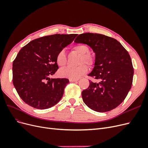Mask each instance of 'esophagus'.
<instances>
[{
    "label": "esophagus",
    "mask_w": 148,
    "mask_h": 148,
    "mask_svg": "<svg viewBox=\"0 0 148 148\" xmlns=\"http://www.w3.org/2000/svg\"><path fill=\"white\" fill-rule=\"evenodd\" d=\"M79 79H69L70 82H77L78 81Z\"/></svg>",
    "instance_id": "34e87169"
}]
</instances>
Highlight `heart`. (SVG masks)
<instances>
[{"label":"heart","instance_id":"obj_1","mask_svg":"<svg viewBox=\"0 0 148 148\" xmlns=\"http://www.w3.org/2000/svg\"><path fill=\"white\" fill-rule=\"evenodd\" d=\"M73 50L75 53L81 55L80 63H85L89 65H91L94 63L93 57L89 54V49L88 47L84 44H77L73 48ZM67 61L66 55L65 51L62 50L58 53L56 56V62L57 65L63 66L66 65ZM88 67L85 65H82L76 68L65 67L60 69L59 71L60 76L64 78L77 79L86 73Z\"/></svg>","mask_w":148,"mask_h":148}]
</instances>
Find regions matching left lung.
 Listing matches in <instances>:
<instances>
[{
  "label": "left lung",
  "instance_id": "obj_1",
  "mask_svg": "<svg viewBox=\"0 0 148 148\" xmlns=\"http://www.w3.org/2000/svg\"><path fill=\"white\" fill-rule=\"evenodd\" d=\"M74 42L92 48L94 66L88 75L100 80L89 82L82 92L83 102L95 111H111L123 102L132 86L134 69L129 53L117 40L103 34L83 33Z\"/></svg>",
  "mask_w": 148,
  "mask_h": 148
}]
</instances>
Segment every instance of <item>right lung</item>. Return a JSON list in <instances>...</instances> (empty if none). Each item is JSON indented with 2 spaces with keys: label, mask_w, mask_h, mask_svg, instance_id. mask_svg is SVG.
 Listing matches in <instances>:
<instances>
[{
  "label": "right lung",
  "mask_w": 148,
  "mask_h": 148,
  "mask_svg": "<svg viewBox=\"0 0 148 148\" xmlns=\"http://www.w3.org/2000/svg\"><path fill=\"white\" fill-rule=\"evenodd\" d=\"M77 34L47 36L29 42L12 63V82L22 100L38 110L56 105L63 97L67 79L50 78L59 68L56 56Z\"/></svg>",
  "instance_id": "1"
}]
</instances>
